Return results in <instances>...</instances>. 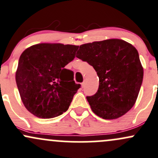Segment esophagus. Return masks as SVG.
Instances as JSON below:
<instances>
[{
  "label": "esophagus",
  "mask_w": 158,
  "mask_h": 158,
  "mask_svg": "<svg viewBox=\"0 0 158 158\" xmlns=\"http://www.w3.org/2000/svg\"><path fill=\"white\" fill-rule=\"evenodd\" d=\"M85 85V81H84V82H83L82 83V87L84 88Z\"/></svg>",
  "instance_id": "34e87169"
}]
</instances>
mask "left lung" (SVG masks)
Returning a JSON list of instances; mask_svg holds the SVG:
<instances>
[{"mask_svg": "<svg viewBox=\"0 0 158 158\" xmlns=\"http://www.w3.org/2000/svg\"><path fill=\"white\" fill-rule=\"evenodd\" d=\"M76 57L92 66L99 77L97 93L86 98L94 113L108 120L127 113L143 79L136 48L123 40L109 39L81 45Z\"/></svg>", "mask_w": 158, "mask_h": 158, "instance_id": "obj_1", "label": "left lung"}]
</instances>
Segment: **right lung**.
<instances>
[{
  "label": "right lung",
  "mask_w": 158,
  "mask_h": 158,
  "mask_svg": "<svg viewBox=\"0 0 158 158\" xmlns=\"http://www.w3.org/2000/svg\"><path fill=\"white\" fill-rule=\"evenodd\" d=\"M79 46L39 43L21 55L15 82L21 99L31 114L51 118L68 110L80 88L73 72L64 67L74 59Z\"/></svg>",
  "instance_id": "right-lung-1"
}]
</instances>
